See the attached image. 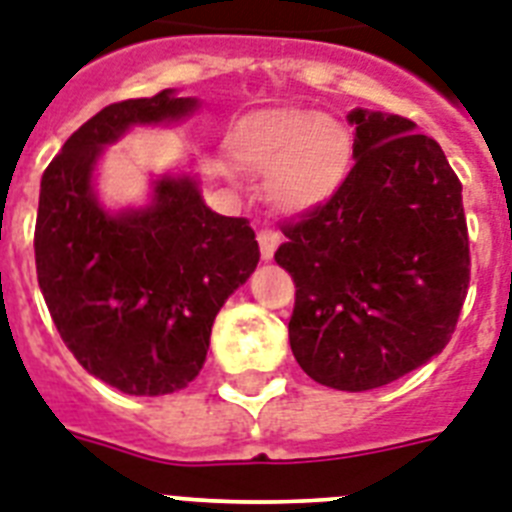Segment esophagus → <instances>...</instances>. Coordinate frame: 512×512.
<instances>
[{
  "mask_svg": "<svg viewBox=\"0 0 512 512\" xmlns=\"http://www.w3.org/2000/svg\"><path fill=\"white\" fill-rule=\"evenodd\" d=\"M257 244H260V257L268 263V260H273V255H276L278 244H281V236H278L276 231L265 228V231L257 234Z\"/></svg>",
  "mask_w": 512,
  "mask_h": 512,
  "instance_id": "esophagus-1",
  "label": "esophagus"
}]
</instances>
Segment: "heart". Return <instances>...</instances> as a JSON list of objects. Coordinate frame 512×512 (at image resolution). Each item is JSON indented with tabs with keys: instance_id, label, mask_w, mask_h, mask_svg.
Masks as SVG:
<instances>
[{
	"instance_id": "heart-1",
	"label": "heart",
	"mask_w": 512,
	"mask_h": 512,
	"mask_svg": "<svg viewBox=\"0 0 512 512\" xmlns=\"http://www.w3.org/2000/svg\"><path fill=\"white\" fill-rule=\"evenodd\" d=\"M226 152L239 168L268 176V202L284 215L331 202L355 165L350 131L305 107L249 112L228 131Z\"/></svg>"
}]
</instances>
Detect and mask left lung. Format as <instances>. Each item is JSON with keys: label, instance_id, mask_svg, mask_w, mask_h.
<instances>
[{"label": "left lung", "instance_id": "left-lung-1", "mask_svg": "<svg viewBox=\"0 0 512 512\" xmlns=\"http://www.w3.org/2000/svg\"><path fill=\"white\" fill-rule=\"evenodd\" d=\"M355 168L331 202L284 228L276 263L297 284L299 368L368 392L450 342L471 281L463 186L434 139L400 115L355 110Z\"/></svg>", "mask_w": 512, "mask_h": 512}]
</instances>
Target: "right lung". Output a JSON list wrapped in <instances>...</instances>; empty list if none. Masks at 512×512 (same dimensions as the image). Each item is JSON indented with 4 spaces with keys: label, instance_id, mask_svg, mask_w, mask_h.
<instances>
[{
    "label": "right lung",
    "instance_id": "1",
    "mask_svg": "<svg viewBox=\"0 0 512 512\" xmlns=\"http://www.w3.org/2000/svg\"><path fill=\"white\" fill-rule=\"evenodd\" d=\"M199 107L176 89L105 107L41 176L33 249L49 315L91 376L134 397L194 381L215 315L260 260L247 220L210 210L194 170L149 178L144 205L99 197L107 147L139 126L184 123Z\"/></svg>",
    "mask_w": 512,
    "mask_h": 512
}]
</instances>
